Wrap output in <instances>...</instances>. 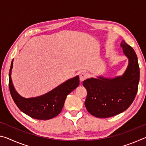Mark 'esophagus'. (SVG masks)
<instances>
[{
    "label": "esophagus",
    "mask_w": 146,
    "mask_h": 146,
    "mask_svg": "<svg viewBox=\"0 0 146 146\" xmlns=\"http://www.w3.org/2000/svg\"><path fill=\"white\" fill-rule=\"evenodd\" d=\"M87 77H88V74L86 72H82L80 73V75H79V79H80V81H84L85 79L87 78Z\"/></svg>",
    "instance_id": "1"
}]
</instances>
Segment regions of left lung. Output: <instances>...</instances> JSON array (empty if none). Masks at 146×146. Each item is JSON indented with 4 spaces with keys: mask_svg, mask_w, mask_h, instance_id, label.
I'll return each mask as SVG.
<instances>
[{
    "mask_svg": "<svg viewBox=\"0 0 146 146\" xmlns=\"http://www.w3.org/2000/svg\"><path fill=\"white\" fill-rule=\"evenodd\" d=\"M120 46L128 59L127 68L122 75L113 78L98 75L83 81L82 84L87 90L85 106L95 117L108 118L124 111L137 93L140 79L137 56L123 40Z\"/></svg>",
    "mask_w": 146,
    "mask_h": 146,
    "instance_id": "1",
    "label": "left lung"
}]
</instances>
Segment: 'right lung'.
<instances>
[{
    "label": "right lung",
    "mask_w": 146,
    "mask_h": 146,
    "mask_svg": "<svg viewBox=\"0 0 146 146\" xmlns=\"http://www.w3.org/2000/svg\"><path fill=\"white\" fill-rule=\"evenodd\" d=\"M13 65V59L9 73V88L12 98L21 111L35 119L49 120L57 116L62 110L67 95L79 85V76L77 75L44 95L24 98L19 95L13 86L11 78Z\"/></svg>",
    "instance_id": "obj_1"
}]
</instances>
